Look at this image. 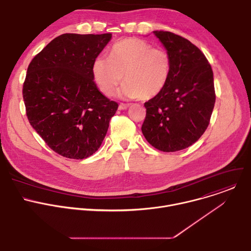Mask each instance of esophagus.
<instances>
[{
  "label": "esophagus",
  "mask_w": 251,
  "mask_h": 251,
  "mask_svg": "<svg viewBox=\"0 0 251 251\" xmlns=\"http://www.w3.org/2000/svg\"><path fill=\"white\" fill-rule=\"evenodd\" d=\"M129 107V104H125V103H120L119 104V110H125Z\"/></svg>",
  "instance_id": "1"
}]
</instances>
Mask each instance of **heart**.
I'll return each mask as SVG.
<instances>
[{
  "instance_id": "obj_1",
  "label": "heart",
  "mask_w": 251,
  "mask_h": 251,
  "mask_svg": "<svg viewBox=\"0 0 251 251\" xmlns=\"http://www.w3.org/2000/svg\"><path fill=\"white\" fill-rule=\"evenodd\" d=\"M171 70L172 61L166 50L136 38L116 43L110 57L98 56L92 67L94 79L105 95H111L123 77L120 95L142 100H150L164 90Z\"/></svg>"
}]
</instances>
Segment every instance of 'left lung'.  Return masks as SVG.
Returning a JSON list of instances; mask_svg holds the SVG:
<instances>
[{
  "label": "left lung",
  "instance_id": "1",
  "mask_svg": "<svg viewBox=\"0 0 251 251\" xmlns=\"http://www.w3.org/2000/svg\"><path fill=\"white\" fill-rule=\"evenodd\" d=\"M170 54L172 70L164 90L145 102L142 133L156 149L176 152L196 143L206 130L216 103L213 74L199 48L171 31L155 30Z\"/></svg>",
  "mask_w": 251,
  "mask_h": 251
}]
</instances>
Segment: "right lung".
<instances>
[{"label":"right lung","mask_w":251,"mask_h":251,"mask_svg":"<svg viewBox=\"0 0 251 251\" xmlns=\"http://www.w3.org/2000/svg\"><path fill=\"white\" fill-rule=\"evenodd\" d=\"M111 33H63L28 64L23 97L29 124L58 155L81 160L94 154L118 103L93 78V62Z\"/></svg>","instance_id":"1"}]
</instances>
